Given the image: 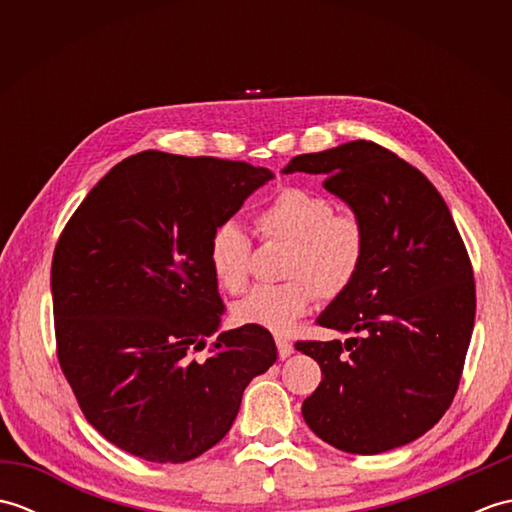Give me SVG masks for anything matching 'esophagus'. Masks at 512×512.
Masks as SVG:
<instances>
[{
  "instance_id": "1",
  "label": "esophagus",
  "mask_w": 512,
  "mask_h": 512,
  "mask_svg": "<svg viewBox=\"0 0 512 512\" xmlns=\"http://www.w3.org/2000/svg\"><path fill=\"white\" fill-rule=\"evenodd\" d=\"M277 352H279V358H288L292 352H295V347H292L290 341L277 336Z\"/></svg>"
}]
</instances>
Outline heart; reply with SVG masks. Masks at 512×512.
<instances>
[{
  "mask_svg": "<svg viewBox=\"0 0 512 512\" xmlns=\"http://www.w3.org/2000/svg\"><path fill=\"white\" fill-rule=\"evenodd\" d=\"M262 242H286L281 284L257 286L235 306V319L275 334H286L310 310L314 299L332 301L352 288L367 255V226L352 209L299 184L279 187L255 211ZM253 242L233 220L217 224L209 239L213 277L226 292L248 286Z\"/></svg>",
  "mask_w": 512,
  "mask_h": 512,
  "instance_id": "obj_1",
  "label": "heart"
}]
</instances>
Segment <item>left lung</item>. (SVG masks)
<instances>
[{
    "label": "left lung",
    "instance_id": "obj_1",
    "mask_svg": "<svg viewBox=\"0 0 512 512\" xmlns=\"http://www.w3.org/2000/svg\"><path fill=\"white\" fill-rule=\"evenodd\" d=\"M363 217L367 255L352 288L321 312L345 341H297L323 380L303 420L332 447L376 455L420 438L451 407L475 323V279L447 202L407 160L372 140L301 154Z\"/></svg>",
    "mask_w": 512,
    "mask_h": 512
}]
</instances>
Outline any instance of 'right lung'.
I'll list each match as a JSON object with an SVG mask.
<instances>
[{
	"mask_svg": "<svg viewBox=\"0 0 512 512\" xmlns=\"http://www.w3.org/2000/svg\"><path fill=\"white\" fill-rule=\"evenodd\" d=\"M270 178L242 160L149 149L118 162L61 231L50 270L57 358L85 420L118 449L162 464L198 458L277 361L273 334L253 325L195 358L226 312L213 228Z\"/></svg>",
	"mask_w": 512,
	"mask_h": 512,
	"instance_id": "add662e5",
	"label": "right lung"
}]
</instances>
